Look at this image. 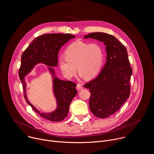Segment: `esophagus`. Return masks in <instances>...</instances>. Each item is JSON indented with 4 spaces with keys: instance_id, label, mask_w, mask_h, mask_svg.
Returning a JSON list of instances; mask_svg holds the SVG:
<instances>
[{
    "instance_id": "34e87169",
    "label": "esophagus",
    "mask_w": 154,
    "mask_h": 154,
    "mask_svg": "<svg viewBox=\"0 0 154 154\" xmlns=\"http://www.w3.org/2000/svg\"><path fill=\"white\" fill-rule=\"evenodd\" d=\"M76 88L78 90H81L83 88V87L82 85V84H77V85H76Z\"/></svg>"
}]
</instances>
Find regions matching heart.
Masks as SVG:
<instances>
[{"label":"heart","mask_w":154,"mask_h":154,"mask_svg":"<svg viewBox=\"0 0 154 154\" xmlns=\"http://www.w3.org/2000/svg\"><path fill=\"white\" fill-rule=\"evenodd\" d=\"M65 58L59 61L60 69L67 78H72L78 70L81 77L94 78L99 72L104 53L100 45L77 41L71 44L65 50Z\"/></svg>","instance_id":"b5f03b06"}]
</instances>
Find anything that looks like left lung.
Segmentation results:
<instances>
[{"instance_id":"obj_1","label":"left lung","mask_w":154,"mask_h":154,"mask_svg":"<svg viewBox=\"0 0 154 154\" xmlns=\"http://www.w3.org/2000/svg\"><path fill=\"white\" fill-rule=\"evenodd\" d=\"M102 41L106 46V63L98 76L84 85L89 89V107L95 116L107 118L116 112L131 94L130 66L125 46L115 36L105 33H91L84 37Z\"/></svg>"}]
</instances>
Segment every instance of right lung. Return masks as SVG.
I'll return each instance as SVG.
<instances>
[{
	"label": "right lung",
	"mask_w": 154,
	"mask_h": 154,
	"mask_svg": "<svg viewBox=\"0 0 154 154\" xmlns=\"http://www.w3.org/2000/svg\"><path fill=\"white\" fill-rule=\"evenodd\" d=\"M75 38L70 34L51 33L36 38L23 51L21 56V64L19 70V78L22 82L24 97L32 109L42 118L53 122L63 121L68 115L70 104L77 94L76 84L70 81L60 80L54 77L52 68L48 67L53 75V90L57 100V109L49 113H44L37 110L27 100L25 94L26 83L23 78L38 63L55 67L57 65L58 52L60 47L70 39Z\"/></svg>",
	"instance_id": "add662e5"
}]
</instances>
